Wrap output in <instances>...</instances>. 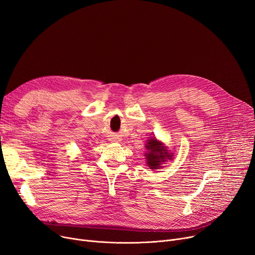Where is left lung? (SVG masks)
Wrapping results in <instances>:
<instances>
[{
	"instance_id": "obj_1",
	"label": "left lung",
	"mask_w": 255,
	"mask_h": 255,
	"mask_svg": "<svg viewBox=\"0 0 255 255\" xmlns=\"http://www.w3.org/2000/svg\"><path fill=\"white\" fill-rule=\"evenodd\" d=\"M145 148L148 152L145 153L146 162L149 164L151 169H157L162 167L161 164L166 162L167 159H171L172 155L168 153L163 143L157 141L155 138H151L148 140V143L145 144Z\"/></svg>"
}]
</instances>
